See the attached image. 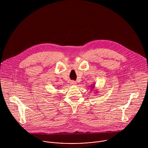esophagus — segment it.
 I'll return each mask as SVG.
<instances>
[{
	"mask_svg": "<svg viewBox=\"0 0 148 148\" xmlns=\"http://www.w3.org/2000/svg\"><path fill=\"white\" fill-rule=\"evenodd\" d=\"M70 83H71V84L72 85H76V82H75V81H71L70 82Z\"/></svg>",
	"mask_w": 148,
	"mask_h": 148,
	"instance_id": "obj_1",
	"label": "esophagus"
}]
</instances>
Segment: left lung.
Masks as SVG:
<instances>
[{
	"label": "left lung",
	"mask_w": 148,
	"mask_h": 148,
	"mask_svg": "<svg viewBox=\"0 0 148 148\" xmlns=\"http://www.w3.org/2000/svg\"><path fill=\"white\" fill-rule=\"evenodd\" d=\"M90 87H91V89H90V90H93L94 89L95 87V84H93L92 85L90 86ZM96 93H97V92H96Z\"/></svg>",
	"instance_id": "left-lung-1"
}]
</instances>
